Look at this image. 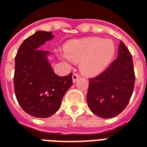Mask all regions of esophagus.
I'll use <instances>...</instances> for the list:
<instances>
[{
    "mask_svg": "<svg viewBox=\"0 0 147 147\" xmlns=\"http://www.w3.org/2000/svg\"><path fill=\"white\" fill-rule=\"evenodd\" d=\"M80 77V76L79 75V74H77V73H76V72H74L73 75H72V81H73L74 83H75V82H76V80H78V79H79Z\"/></svg>",
    "mask_w": 147,
    "mask_h": 147,
    "instance_id": "esophagus-1",
    "label": "esophagus"
}]
</instances>
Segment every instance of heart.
I'll return each mask as SVG.
<instances>
[{"mask_svg": "<svg viewBox=\"0 0 147 147\" xmlns=\"http://www.w3.org/2000/svg\"><path fill=\"white\" fill-rule=\"evenodd\" d=\"M115 49L112 40L90 38L71 42L65 52L70 61L80 62V70L83 74L94 76L105 70L113 57Z\"/></svg>", "mask_w": 147, "mask_h": 147, "instance_id": "obj_1", "label": "heart"}]
</instances>
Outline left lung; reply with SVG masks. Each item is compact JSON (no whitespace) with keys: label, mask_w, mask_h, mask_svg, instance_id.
<instances>
[{"label":"left lung","mask_w":147,"mask_h":147,"mask_svg":"<svg viewBox=\"0 0 147 147\" xmlns=\"http://www.w3.org/2000/svg\"><path fill=\"white\" fill-rule=\"evenodd\" d=\"M86 95L92 113L102 118H112L126 108L135 86V71L131 53L120 41L118 57L103 72L90 78Z\"/></svg>","instance_id":"8db88e82"}]
</instances>
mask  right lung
<instances>
[{"instance_id": "right-lung-1", "label": "right lung", "mask_w": 147, "mask_h": 147, "mask_svg": "<svg viewBox=\"0 0 147 147\" xmlns=\"http://www.w3.org/2000/svg\"><path fill=\"white\" fill-rule=\"evenodd\" d=\"M53 38L51 32L37 31L24 40L15 57L16 97L21 108L34 117L54 114L72 85V73L66 76L55 74L46 57L48 52L38 49Z\"/></svg>"}]
</instances>
